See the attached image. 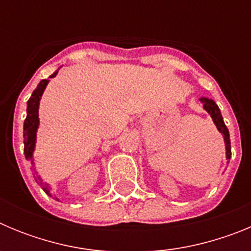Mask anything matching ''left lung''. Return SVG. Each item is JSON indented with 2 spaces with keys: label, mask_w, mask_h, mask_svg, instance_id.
Masks as SVG:
<instances>
[{
  "label": "left lung",
  "mask_w": 251,
  "mask_h": 251,
  "mask_svg": "<svg viewBox=\"0 0 251 251\" xmlns=\"http://www.w3.org/2000/svg\"><path fill=\"white\" fill-rule=\"evenodd\" d=\"M201 101L203 103V108L208 112V114L211 115L212 121L214 123L216 124L217 129L221 134H224V139H225V145H226V158L230 159L231 158V143H230V134H229V129L224 123L223 115H221L220 109H219V106L217 104L215 103L212 99L208 98H201Z\"/></svg>",
  "instance_id": "obj_1"
}]
</instances>
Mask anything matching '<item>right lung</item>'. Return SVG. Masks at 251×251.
<instances>
[{
  "label": "right lung",
  "mask_w": 251,
  "mask_h": 251,
  "mask_svg": "<svg viewBox=\"0 0 251 251\" xmlns=\"http://www.w3.org/2000/svg\"><path fill=\"white\" fill-rule=\"evenodd\" d=\"M56 74L57 72H55L54 74L50 75V77H54ZM48 83L49 80H46V79L40 81L37 88L34 90L31 98L27 101V115H26V119L24 122V137H25V139H24V145H25L24 153H25V157L27 161H32V153H34L35 142H36V130L37 127H39V103ZM36 182L43 187V190L49 196H51L50 191H49V188H50L49 185L44 183L43 179L40 177L36 178Z\"/></svg>",
  "instance_id": "add662e5"
}]
</instances>
